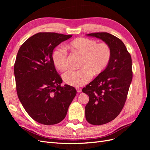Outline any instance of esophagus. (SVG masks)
<instances>
[{"instance_id":"esophagus-1","label":"esophagus","mask_w":150,"mask_h":150,"mask_svg":"<svg viewBox=\"0 0 150 150\" xmlns=\"http://www.w3.org/2000/svg\"><path fill=\"white\" fill-rule=\"evenodd\" d=\"M76 91H77V92H78V93L82 92V89H81V88H76Z\"/></svg>"}]
</instances>
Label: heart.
I'll return each mask as SVG.
<instances>
[{
    "instance_id": "heart-1",
    "label": "heart",
    "mask_w": 150,
    "mask_h": 150,
    "mask_svg": "<svg viewBox=\"0 0 150 150\" xmlns=\"http://www.w3.org/2000/svg\"><path fill=\"white\" fill-rule=\"evenodd\" d=\"M68 49L82 57L79 70H69L62 75L64 82L72 86H80L88 83L91 74H100L108 66L111 57V50L106 43H99L93 39L80 38L67 45ZM52 61L57 69L64 71L68 67L66 50L59 47L54 50Z\"/></svg>"
}]
</instances>
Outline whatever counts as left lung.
<instances>
[{
	"label": "left lung",
	"instance_id": "1",
	"mask_svg": "<svg viewBox=\"0 0 150 150\" xmlns=\"http://www.w3.org/2000/svg\"><path fill=\"white\" fill-rule=\"evenodd\" d=\"M110 46L111 57L104 71L83 89L89 96L85 107L86 119L93 125L115 120L121 111L133 78L131 55L122 40L111 34H86Z\"/></svg>",
	"mask_w": 150,
	"mask_h": 150
}]
</instances>
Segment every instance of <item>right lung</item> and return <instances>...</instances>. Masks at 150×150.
Returning <instances> with one entry per match:
<instances>
[{
  "label": "right lung",
  "mask_w": 150,
  "mask_h": 150,
  "mask_svg": "<svg viewBox=\"0 0 150 150\" xmlns=\"http://www.w3.org/2000/svg\"><path fill=\"white\" fill-rule=\"evenodd\" d=\"M71 35L39 33L21 46L14 64L18 98L28 115L40 124L52 125L64 119L76 95L62 80L52 61L54 48Z\"/></svg>",
  "instance_id": "1"
}]
</instances>
